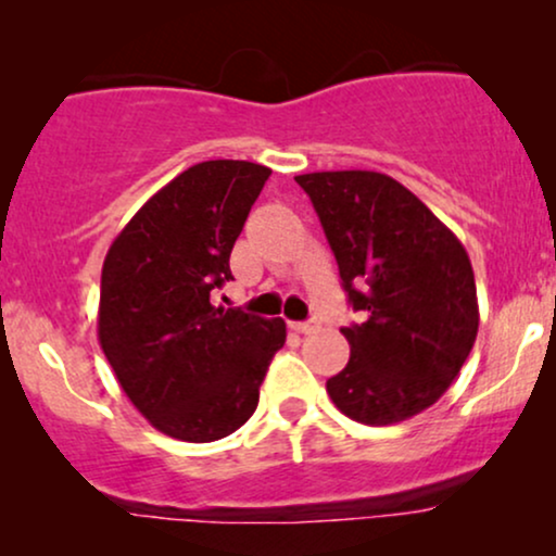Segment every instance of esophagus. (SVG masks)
I'll return each instance as SVG.
<instances>
[{
  "label": "esophagus",
  "instance_id": "obj_1",
  "mask_svg": "<svg viewBox=\"0 0 556 556\" xmlns=\"http://www.w3.org/2000/svg\"><path fill=\"white\" fill-rule=\"evenodd\" d=\"M290 329L300 331V334H311V331H318V321H290Z\"/></svg>",
  "mask_w": 556,
  "mask_h": 556
}]
</instances>
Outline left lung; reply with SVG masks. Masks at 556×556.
Here are the masks:
<instances>
[{"label":"left lung","mask_w":556,"mask_h":556,"mask_svg":"<svg viewBox=\"0 0 556 556\" xmlns=\"http://www.w3.org/2000/svg\"><path fill=\"white\" fill-rule=\"evenodd\" d=\"M314 203L342 287L363 324L344 327L350 361L327 381L348 418L389 426L450 389L478 334L476 277L463 242L381 172L295 177Z\"/></svg>","instance_id":"left-lung-1"}]
</instances>
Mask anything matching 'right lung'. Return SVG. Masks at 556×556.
Here are the masks:
<instances>
[{
	"mask_svg": "<svg viewBox=\"0 0 556 556\" xmlns=\"http://www.w3.org/2000/svg\"><path fill=\"white\" fill-rule=\"evenodd\" d=\"M269 175L235 159L188 167L138 208L104 258L99 344L132 405L172 439L203 444L238 431L285 344L282 318L212 305Z\"/></svg>",
	"mask_w": 556,
	"mask_h": 556,
	"instance_id": "1",
	"label": "right lung"
}]
</instances>
